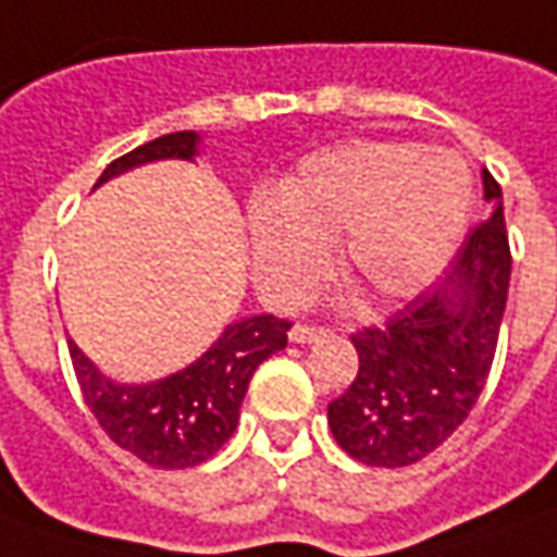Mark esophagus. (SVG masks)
<instances>
[{
    "instance_id": "esophagus-1",
    "label": "esophagus",
    "mask_w": 557,
    "mask_h": 557,
    "mask_svg": "<svg viewBox=\"0 0 557 557\" xmlns=\"http://www.w3.org/2000/svg\"><path fill=\"white\" fill-rule=\"evenodd\" d=\"M325 329H319V325H292V332H289V341L292 344H313V341H319V337H325Z\"/></svg>"
}]
</instances>
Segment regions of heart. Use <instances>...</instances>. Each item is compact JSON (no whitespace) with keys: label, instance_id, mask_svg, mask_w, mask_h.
Instances as JSON below:
<instances>
[{"label":"heart","instance_id":"b5f03b06","mask_svg":"<svg viewBox=\"0 0 557 557\" xmlns=\"http://www.w3.org/2000/svg\"><path fill=\"white\" fill-rule=\"evenodd\" d=\"M473 208V174L455 150L346 141L298 162L277 196L247 205L252 277L274 305H295L325 274L361 301L422 292L453 259Z\"/></svg>","mask_w":557,"mask_h":557}]
</instances>
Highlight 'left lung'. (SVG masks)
Here are the masks:
<instances>
[{
	"label": "left lung",
	"mask_w": 557,
	"mask_h": 557,
	"mask_svg": "<svg viewBox=\"0 0 557 557\" xmlns=\"http://www.w3.org/2000/svg\"><path fill=\"white\" fill-rule=\"evenodd\" d=\"M492 216L470 232L449 271L383 329L352 334L359 373L329 404L337 446L371 468H407L434 453L482 395L509 292L507 225L497 181L482 171Z\"/></svg>",
	"instance_id": "8db88e82"
}]
</instances>
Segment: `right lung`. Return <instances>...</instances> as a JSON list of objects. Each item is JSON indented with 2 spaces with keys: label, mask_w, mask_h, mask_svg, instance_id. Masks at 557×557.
Wrapping results in <instances>:
<instances>
[{
  "label": "right lung",
  "mask_w": 557,
  "mask_h": 557,
  "mask_svg": "<svg viewBox=\"0 0 557 557\" xmlns=\"http://www.w3.org/2000/svg\"><path fill=\"white\" fill-rule=\"evenodd\" d=\"M198 141L196 132H171L141 144L114 159L96 186L159 159H196ZM289 329L292 322L271 313L232 322L201 359L147 386L108 380L75 341L69 352L84 404L104 434L150 468L184 470L208 461L235 434L252 373L286 346Z\"/></svg>",
  "instance_id": "obj_1"
}]
</instances>
